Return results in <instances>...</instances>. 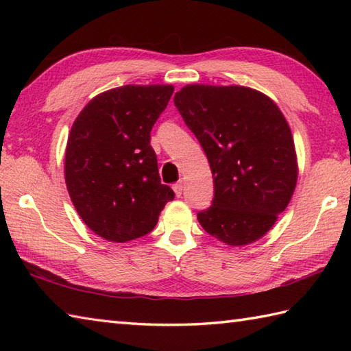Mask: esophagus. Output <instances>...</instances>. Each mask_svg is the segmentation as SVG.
Segmentation results:
<instances>
[{"label":"esophagus","instance_id":"1","mask_svg":"<svg viewBox=\"0 0 351 351\" xmlns=\"http://www.w3.org/2000/svg\"><path fill=\"white\" fill-rule=\"evenodd\" d=\"M173 191H175V195H176L178 197H181V196H182V191H184V185H182V181L176 182V184L173 185Z\"/></svg>","mask_w":351,"mask_h":351}]
</instances>
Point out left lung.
Returning <instances> with one entry per match:
<instances>
[{
  "mask_svg": "<svg viewBox=\"0 0 351 351\" xmlns=\"http://www.w3.org/2000/svg\"><path fill=\"white\" fill-rule=\"evenodd\" d=\"M173 101L214 178L213 204L197 214L200 226L229 245L259 240L285 211L297 184L287 119L267 95L243 86L189 84Z\"/></svg>",
  "mask_w": 351,
  "mask_h": 351,
  "instance_id": "1",
  "label": "left lung"
}]
</instances>
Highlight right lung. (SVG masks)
Listing matches in <instances>:
<instances>
[{
  "instance_id": "right-lung-1",
  "label": "right lung",
  "mask_w": 351,
  "mask_h": 351,
  "mask_svg": "<svg viewBox=\"0 0 351 351\" xmlns=\"http://www.w3.org/2000/svg\"><path fill=\"white\" fill-rule=\"evenodd\" d=\"M173 86H122L87 104L73 122L64 180L73 206L96 235L126 243L151 232L175 197L161 184L151 131Z\"/></svg>"
}]
</instances>
